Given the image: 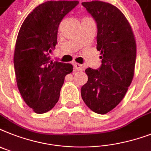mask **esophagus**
I'll return each instance as SVG.
<instances>
[{
    "label": "esophagus",
    "instance_id": "obj_1",
    "mask_svg": "<svg viewBox=\"0 0 151 151\" xmlns=\"http://www.w3.org/2000/svg\"><path fill=\"white\" fill-rule=\"evenodd\" d=\"M73 68H74L76 70H78V71H82V70H84V66L78 63H73Z\"/></svg>",
    "mask_w": 151,
    "mask_h": 151
}]
</instances>
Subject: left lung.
Wrapping results in <instances>:
<instances>
[{"label": "left lung", "mask_w": 151, "mask_h": 151, "mask_svg": "<svg viewBox=\"0 0 151 151\" xmlns=\"http://www.w3.org/2000/svg\"><path fill=\"white\" fill-rule=\"evenodd\" d=\"M98 27L97 50L101 51V66L88 68V82L81 97L91 110L106 114L122 101L133 81L137 44L130 24L122 12L109 3L83 2Z\"/></svg>", "instance_id": "left-lung-1"}]
</instances>
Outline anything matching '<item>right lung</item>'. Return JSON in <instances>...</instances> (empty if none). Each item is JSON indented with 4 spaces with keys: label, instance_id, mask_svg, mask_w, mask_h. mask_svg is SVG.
Here are the masks:
<instances>
[{
    "label": "right lung",
    "instance_id": "obj_1",
    "mask_svg": "<svg viewBox=\"0 0 151 151\" xmlns=\"http://www.w3.org/2000/svg\"><path fill=\"white\" fill-rule=\"evenodd\" d=\"M78 1H49L41 4L23 22L16 40L14 67L16 82L24 102L35 113L54 107L65 77L73 66L51 60L57 43L59 24Z\"/></svg>",
    "mask_w": 151,
    "mask_h": 151
}]
</instances>
